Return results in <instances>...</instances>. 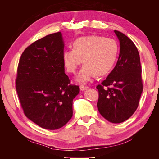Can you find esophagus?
<instances>
[{
    "mask_svg": "<svg viewBox=\"0 0 159 159\" xmlns=\"http://www.w3.org/2000/svg\"><path fill=\"white\" fill-rule=\"evenodd\" d=\"M80 90H81V91H84V90L88 89V86L80 85Z\"/></svg>",
    "mask_w": 159,
    "mask_h": 159,
    "instance_id": "34e87169",
    "label": "esophagus"
}]
</instances>
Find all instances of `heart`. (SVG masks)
Instances as JSON below:
<instances>
[{"label":"heart","instance_id":"obj_1","mask_svg":"<svg viewBox=\"0 0 159 159\" xmlns=\"http://www.w3.org/2000/svg\"><path fill=\"white\" fill-rule=\"evenodd\" d=\"M73 46L74 48L64 51L62 57L67 71L71 74H75L85 62L75 78L81 83L88 82L96 74H107L113 68L119 50L117 43L113 38L97 35L79 38Z\"/></svg>","mask_w":159,"mask_h":159}]
</instances>
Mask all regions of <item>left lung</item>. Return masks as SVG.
<instances>
[{
	"mask_svg": "<svg viewBox=\"0 0 159 159\" xmlns=\"http://www.w3.org/2000/svg\"><path fill=\"white\" fill-rule=\"evenodd\" d=\"M120 43L116 66L97 86L99 112L113 123L127 120L138 107L143 89L140 56L133 41L121 32L114 30Z\"/></svg>",
	"mask_w": 159,
	"mask_h": 159,
	"instance_id": "obj_1",
	"label": "left lung"
}]
</instances>
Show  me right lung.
Here are the masks:
<instances>
[{
    "label": "right lung",
    "mask_w": 159,
    "mask_h": 159,
    "mask_svg": "<svg viewBox=\"0 0 159 159\" xmlns=\"http://www.w3.org/2000/svg\"><path fill=\"white\" fill-rule=\"evenodd\" d=\"M60 32L35 41L19 60L16 89L26 116L38 126L55 130L73 115V99L80 92L65 74Z\"/></svg>",
    "instance_id": "add662e5"
}]
</instances>
